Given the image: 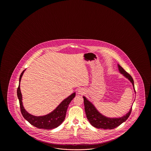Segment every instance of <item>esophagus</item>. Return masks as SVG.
<instances>
[{"label":"esophagus","mask_w":151,"mask_h":151,"mask_svg":"<svg viewBox=\"0 0 151 151\" xmlns=\"http://www.w3.org/2000/svg\"><path fill=\"white\" fill-rule=\"evenodd\" d=\"M78 93L80 94H83V93H84L83 90H82V89L79 90V91H78Z\"/></svg>","instance_id":"obj_1"}]
</instances>
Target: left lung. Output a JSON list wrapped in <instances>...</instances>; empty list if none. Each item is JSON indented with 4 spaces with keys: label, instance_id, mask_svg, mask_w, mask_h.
<instances>
[{
    "label": "left lung",
    "instance_id": "left-lung-1",
    "mask_svg": "<svg viewBox=\"0 0 151 151\" xmlns=\"http://www.w3.org/2000/svg\"><path fill=\"white\" fill-rule=\"evenodd\" d=\"M118 68L120 72L125 77L128 78V80L131 82L135 92L134 81L131 76L120 65H118ZM83 98L85 111L86 114L87 118L90 124L96 128H102L105 129H112L113 128H116V127L120 125L122 122H125L131 113L132 107H131V109L128 113L122 117L119 118H107L100 113L93 104L87 99L85 96H83Z\"/></svg>",
    "mask_w": 151,
    "mask_h": 151
}]
</instances>
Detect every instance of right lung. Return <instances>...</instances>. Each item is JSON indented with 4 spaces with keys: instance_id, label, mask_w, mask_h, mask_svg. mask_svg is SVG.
<instances>
[{
    "instance_id": "right-lung-1",
    "label": "right lung",
    "mask_w": 151,
    "mask_h": 151,
    "mask_svg": "<svg viewBox=\"0 0 151 151\" xmlns=\"http://www.w3.org/2000/svg\"><path fill=\"white\" fill-rule=\"evenodd\" d=\"M25 70L22 72L20 76L19 84L17 88V96L19 101L20 109L23 117L32 125L37 128L50 129L57 127L64 120L68 106L76 96V93H72L71 96L64 100L54 111L47 115L39 116L31 115L24 108L22 103V96L20 89V82Z\"/></svg>"
}]
</instances>
